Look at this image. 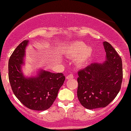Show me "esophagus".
<instances>
[{
  "label": "esophagus",
  "instance_id": "34e87169",
  "mask_svg": "<svg viewBox=\"0 0 131 131\" xmlns=\"http://www.w3.org/2000/svg\"><path fill=\"white\" fill-rule=\"evenodd\" d=\"M74 77L73 75L72 74H70L68 75L67 76H66V79L67 80H69V79H73Z\"/></svg>",
  "mask_w": 131,
  "mask_h": 131
}]
</instances>
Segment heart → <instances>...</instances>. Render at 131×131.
<instances>
[{"instance_id": "b5f03b06", "label": "heart", "mask_w": 131, "mask_h": 131, "mask_svg": "<svg viewBox=\"0 0 131 131\" xmlns=\"http://www.w3.org/2000/svg\"><path fill=\"white\" fill-rule=\"evenodd\" d=\"M66 55L69 58H76L75 63L79 67L87 65L92 57V50L87 47L83 41H77L71 44L66 50Z\"/></svg>"}]
</instances>
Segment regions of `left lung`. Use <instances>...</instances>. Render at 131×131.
I'll return each mask as SVG.
<instances>
[{"instance_id":"left-lung-1","label":"left lung","mask_w":131,"mask_h":131,"mask_svg":"<svg viewBox=\"0 0 131 131\" xmlns=\"http://www.w3.org/2000/svg\"><path fill=\"white\" fill-rule=\"evenodd\" d=\"M106 60L93 63L78 72L77 97L88 109L105 107L114 100L121 89L123 63L121 57L107 41L103 42Z\"/></svg>"}]
</instances>
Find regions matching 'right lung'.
I'll list each match as a JSON object with an SVG mask.
<instances>
[{"label":"right lung","instance_id":"right-lung-1","mask_svg":"<svg viewBox=\"0 0 131 131\" xmlns=\"http://www.w3.org/2000/svg\"><path fill=\"white\" fill-rule=\"evenodd\" d=\"M29 40H25L13 51L8 61V79L17 98L28 108L46 110L49 108L65 81L61 73H53L40 70L37 76L25 77L21 70L25 48Z\"/></svg>","mask_w":131,"mask_h":131}]
</instances>
